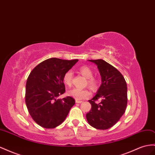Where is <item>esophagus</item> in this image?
I'll return each instance as SVG.
<instances>
[{"instance_id":"esophagus-1","label":"esophagus","mask_w":155,"mask_h":155,"mask_svg":"<svg viewBox=\"0 0 155 155\" xmlns=\"http://www.w3.org/2000/svg\"><path fill=\"white\" fill-rule=\"evenodd\" d=\"M83 102L82 101H79V100H76V103H78V104H81V103H82Z\"/></svg>"}]
</instances>
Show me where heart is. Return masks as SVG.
<instances>
[{"mask_svg":"<svg viewBox=\"0 0 155 155\" xmlns=\"http://www.w3.org/2000/svg\"><path fill=\"white\" fill-rule=\"evenodd\" d=\"M79 72L83 77L87 79V83L89 86L93 89H97L98 84L97 79L93 78V72L92 70L87 66H83L79 68ZM73 73L72 70H68L66 72L63 76V82L66 85L70 86L72 85ZM68 94L70 97H72L77 100H82L89 98L91 95V93L89 90L87 89H81L79 88H74L68 91Z\"/></svg>","mask_w":155,"mask_h":155,"instance_id":"heart-1","label":"heart"}]
</instances>
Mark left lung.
Instances as JSON below:
<instances>
[{
  "label": "left lung",
  "mask_w": 155,
  "mask_h": 155,
  "mask_svg": "<svg viewBox=\"0 0 155 155\" xmlns=\"http://www.w3.org/2000/svg\"><path fill=\"white\" fill-rule=\"evenodd\" d=\"M97 66L102 83L89 102L91 110L86 115L88 123L97 129L106 130L118 122L127 106V85L119 70L102 59L88 60ZM102 98L97 104L95 101Z\"/></svg>",
  "instance_id": "left-lung-1"
}]
</instances>
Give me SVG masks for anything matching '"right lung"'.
I'll return each instance as SVG.
<instances>
[{
	"instance_id": "add662e5",
	"label": "right lung",
	"mask_w": 155,
	"mask_h": 155,
	"mask_svg": "<svg viewBox=\"0 0 155 155\" xmlns=\"http://www.w3.org/2000/svg\"><path fill=\"white\" fill-rule=\"evenodd\" d=\"M78 61L51 58L40 62L27 78L25 102L32 118L41 127L54 128L65 120L75 104L67 97L57 98L64 93L63 76Z\"/></svg>"
}]
</instances>
